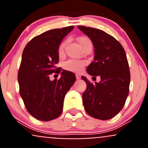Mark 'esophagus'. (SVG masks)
<instances>
[{"instance_id": "obj_1", "label": "esophagus", "mask_w": 148, "mask_h": 148, "mask_svg": "<svg viewBox=\"0 0 148 148\" xmlns=\"http://www.w3.org/2000/svg\"><path fill=\"white\" fill-rule=\"evenodd\" d=\"M76 78L77 79H81V75H80V74H76Z\"/></svg>"}]
</instances>
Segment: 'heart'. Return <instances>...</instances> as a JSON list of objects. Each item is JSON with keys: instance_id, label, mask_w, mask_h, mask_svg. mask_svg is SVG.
Listing matches in <instances>:
<instances>
[{"instance_id": "1", "label": "heart", "mask_w": 148, "mask_h": 148, "mask_svg": "<svg viewBox=\"0 0 148 148\" xmlns=\"http://www.w3.org/2000/svg\"><path fill=\"white\" fill-rule=\"evenodd\" d=\"M78 42H79L80 46L82 49L84 47H88V46H92V42L91 40L88 38V37L82 36L80 37L78 39ZM64 47V43H62L59 47V53H61L63 51ZM86 65V62L84 60H69L66 61L64 63V69H67L68 71H71V72H79L82 70L84 66Z\"/></svg>"}]
</instances>
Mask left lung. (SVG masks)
<instances>
[{"label":"left lung","instance_id":"left-lung-1","mask_svg":"<svg viewBox=\"0 0 148 148\" xmlns=\"http://www.w3.org/2000/svg\"><path fill=\"white\" fill-rule=\"evenodd\" d=\"M92 42L94 61L87 67L92 79L99 76V83H90L85 76L87 88L83 93L84 108L92 118L109 120L122 110L130 92V72L125 49L116 39L97 28L79 25Z\"/></svg>","mask_w":148,"mask_h":148}]
</instances>
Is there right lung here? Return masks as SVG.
<instances>
[{
  "label": "right lung",
  "instance_id": "obj_1",
  "mask_svg": "<svg viewBox=\"0 0 148 148\" xmlns=\"http://www.w3.org/2000/svg\"><path fill=\"white\" fill-rule=\"evenodd\" d=\"M74 26L56 28L33 37L22 53L18 72L19 93L27 111L41 121H49L60 116L63 101L76 81L73 72L63 70L61 77L51 81L53 73L59 74L58 48L63 38Z\"/></svg>",
  "mask_w": 148,
  "mask_h": 148
}]
</instances>
